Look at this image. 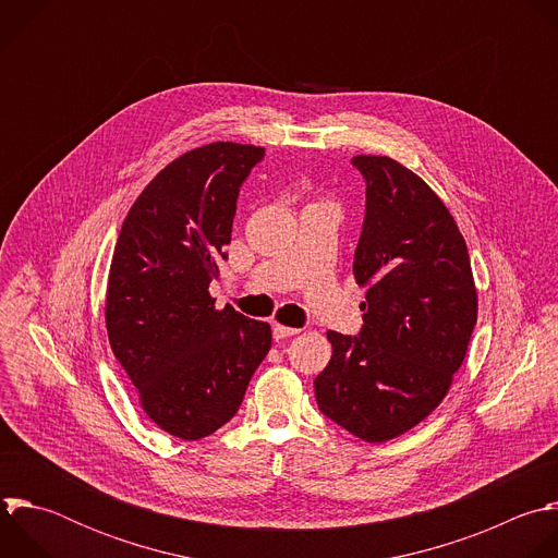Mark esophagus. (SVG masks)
Listing matches in <instances>:
<instances>
[{"label": "esophagus", "instance_id": "34e87169", "mask_svg": "<svg viewBox=\"0 0 558 558\" xmlns=\"http://www.w3.org/2000/svg\"><path fill=\"white\" fill-rule=\"evenodd\" d=\"M294 333H299V329H296V327H286V325H279V323H275V325H272V337H275V341H281V339L294 337Z\"/></svg>", "mask_w": 558, "mask_h": 558}]
</instances>
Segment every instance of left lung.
<instances>
[{
	"instance_id": "1",
	"label": "left lung",
	"mask_w": 558,
	"mask_h": 558,
	"mask_svg": "<svg viewBox=\"0 0 558 558\" xmlns=\"http://www.w3.org/2000/svg\"><path fill=\"white\" fill-rule=\"evenodd\" d=\"M367 184L354 277L367 288L359 337L327 331L318 409L365 441L393 439L449 393L477 323L466 242L435 191L389 156H356Z\"/></svg>"
}]
</instances>
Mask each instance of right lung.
<instances>
[{
  "label": "right lung",
  "instance_id": "add662e5",
  "mask_svg": "<svg viewBox=\"0 0 558 558\" xmlns=\"http://www.w3.org/2000/svg\"><path fill=\"white\" fill-rule=\"evenodd\" d=\"M264 147L210 143L169 162L132 204L111 257L105 325L143 411L169 435L202 439L240 409L272 345L270 325L215 310L242 182Z\"/></svg>",
  "mask_w": 558,
  "mask_h": 558
}]
</instances>
